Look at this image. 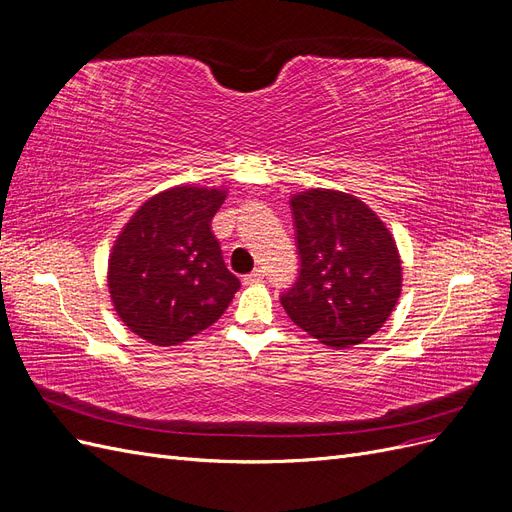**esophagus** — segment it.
<instances>
[{
  "instance_id": "obj_1",
  "label": "esophagus",
  "mask_w": 512,
  "mask_h": 512,
  "mask_svg": "<svg viewBox=\"0 0 512 512\" xmlns=\"http://www.w3.org/2000/svg\"><path fill=\"white\" fill-rule=\"evenodd\" d=\"M262 280H265V271H262V269H254L252 273L243 275V284H258Z\"/></svg>"
}]
</instances>
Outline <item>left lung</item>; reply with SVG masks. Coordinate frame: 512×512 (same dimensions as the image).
Returning a JSON list of instances; mask_svg holds the SVG:
<instances>
[{"label": "left lung", "instance_id": "8db88e82", "mask_svg": "<svg viewBox=\"0 0 512 512\" xmlns=\"http://www.w3.org/2000/svg\"><path fill=\"white\" fill-rule=\"evenodd\" d=\"M301 269L280 301L322 344L348 348L374 335L401 294L395 239L363 200L337 190L290 198Z\"/></svg>", "mask_w": 512, "mask_h": 512}]
</instances>
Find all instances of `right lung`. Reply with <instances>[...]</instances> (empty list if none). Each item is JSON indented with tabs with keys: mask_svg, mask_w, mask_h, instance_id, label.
<instances>
[{
	"mask_svg": "<svg viewBox=\"0 0 512 512\" xmlns=\"http://www.w3.org/2000/svg\"><path fill=\"white\" fill-rule=\"evenodd\" d=\"M226 190L179 185L151 196L108 258L117 316L156 346H177L218 320L241 288L226 269L211 220Z\"/></svg>",
	"mask_w": 512,
	"mask_h": 512,
	"instance_id": "right-lung-1",
	"label": "right lung"
}]
</instances>
